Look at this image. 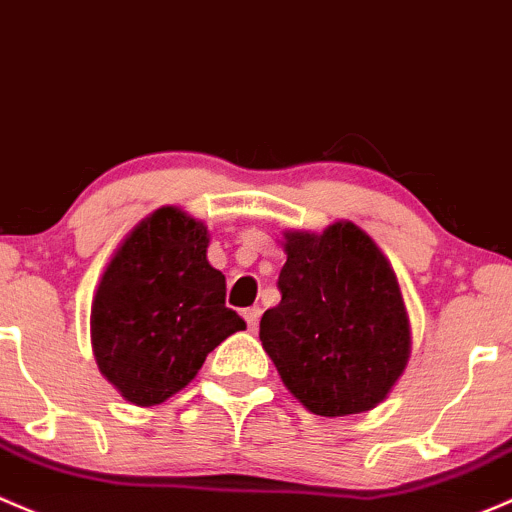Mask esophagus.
I'll list each match as a JSON object with an SVG mask.
<instances>
[{
	"mask_svg": "<svg viewBox=\"0 0 512 512\" xmlns=\"http://www.w3.org/2000/svg\"><path fill=\"white\" fill-rule=\"evenodd\" d=\"M260 314H262V309H260V306H250V309H245V311H242V316H245L247 326H250L252 331H255L257 321H260Z\"/></svg>",
	"mask_w": 512,
	"mask_h": 512,
	"instance_id": "34e87169",
	"label": "esophagus"
}]
</instances>
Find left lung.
Returning <instances> with one entry per match:
<instances>
[{
  "label": "left lung",
  "instance_id": "obj_1",
  "mask_svg": "<svg viewBox=\"0 0 512 512\" xmlns=\"http://www.w3.org/2000/svg\"><path fill=\"white\" fill-rule=\"evenodd\" d=\"M284 252L282 301L262 314V348L309 412L373 410L405 373L412 348L390 262L351 220L321 235L289 230Z\"/></svg>",
  "mask_w": 512,
  "mask_h": 512
}]
</instances>
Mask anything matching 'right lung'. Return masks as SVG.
Masks as SVG:
<instances>
[{"label": "right lung", "mask_w": 512, "mask_h": 512, "mask_svg": "<svg viewBox=\"0 0 512 512\" xmlns=\"http://www.w3.org/2000/svg\"><path fill=\"white\" fill-rule=\"evenodd\" d=\"M208 228L174 206L144 218L102 272L90 309L100 373L127 402L169 400L215 346L245 328L208 262Z\"/></svg>", "instance_id": "1"}]
</instances>
